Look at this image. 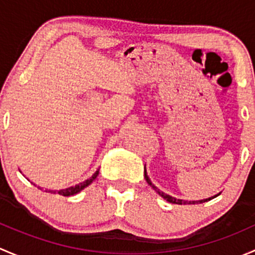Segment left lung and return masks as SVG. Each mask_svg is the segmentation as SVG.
<instances>
[{"label":"left lung","instance_id":"1","mask_svg":"<svg viewBox=\"0 0 255 255\" xmlns=\"http://www.w3.org/2000/svg\"><path fill=\"white\" fill-rule=\"evenodd\" d=\"M145 179H146V182L148 183V185H151L152 188L154 189V190L157 191V193L159 194V195L162 196V198L163 199H166V200L168 201V203H172V204H178V205H182V204H201V203H205V201H207V200H211V199H214V196H212V198H209V199H204V200H199V201H186V200H182V199H175V198H173V196H169V195H167V194H164L163 191H161L159 190V189H157L156 186H154L153 184H152L151 183V180H149V178L147 177V173H146V169H145ZM216 196V195H215Z\"/></svg>","mask_w":255,"mask_h":255}]
</instances>
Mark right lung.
I'll list each match as a JSON object with an SVG mask.
<instances>
[{
  "instance_id": "obj_1",
  "label": "right lung",
  "mask_w": 255,
  "mask_h": 255,
  "mask_svg": "<svg viewBox=\"0 0 255 255\" xmlns=\"http://www.w3.org/2000/svg\"><path fill=\"white\" fill-rule=\"evenodd\" d=\"M99 174V169H97V172L94 173L93 175H92L91 178H89V179H87V180H85V182L83 183H80V184H77V185H75V186H70V188H67V189H62V190H59V191H52V190H48L49 193H57L59 194V195H62V196H71V195H75V194H77V193H80L81 190H82V189H85L86 186H88L89 184H91L92 182H93L94 179H96L97 178V175Z\"/></svg>"
}]
</instances>
